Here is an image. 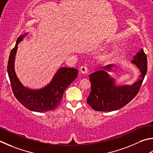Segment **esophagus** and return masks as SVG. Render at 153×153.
<instances>
[{"mask_svg":"<svg viewBox=\"0 0 153 153\" xmlns=\"http://www.w3.org/2000/svg\"><path fill=\"white\" fill-rule=\"evenodd\" d=\"M80 72H81L82 74H87L88 72V69L86 66H82L81 67V68H80Z\"/></svg>","mask_w":153,"mask_h":153,"instance_id":"1","label":"esophagus"}]
</instances>
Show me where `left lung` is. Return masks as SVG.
Here are the masks:
<instances>
[{"label":"left lung","mask_w":153,"mask_h":153,"mask_svg":"<svg viewBox=\"0 0 153 153\" xmlns=\"http://www.w3.org/2000/svg\"><path fill=\"white\" fill-rule=\"evenodd\" d=\"M131 62L134 64L141 72L137 81L131 85L118 86L116 84V80L109 74V72L113 71L114 64H108L103 67V70L89 75L91 89L87 102L94 110H117L127 105L137 95L147 71L146 56L143 49L133 56Z\"/></svg>","instance_id":"obj_1"}]
</instances>
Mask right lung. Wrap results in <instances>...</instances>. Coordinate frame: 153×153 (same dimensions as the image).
I'll list each match as a JSON object with an SVG mask.
<instances>
[{
  "label": "right lung",
  "instance_id": "1",
  "mask_svg": "<svg viewBox=\"0 0 153 153\" xmlns=\"http://www.w3.org/2000/svg\"><path fill=\"white\" fill-rule=\"evenodd\" d=\"M27 34L26 33L19 37L15 48L10 53L8 61L7 72L13 92L17 100L32 111L45 112L54 110L61 103L64 91L77 77L78 70L61 67L56 72L50 83L42 89H31L23 86L16 74L15 60L18 44Z\"/></svg>",
  "mask_w": 153,
  "mask_h": 153
}]
</instances>
